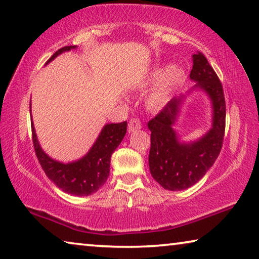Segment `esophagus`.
<instances>
[{
  "label": "esophagus",
  "instance_id": "34e87169",
  "mask_svg": "<svg viewBox=\"0 0 259 259\" xmlns=\"http://www.w3.org/2000/svg\"><path fill=\"white\" fill-rule=\"evenodd\" d=\"M142 127V124H141V121L139 120L138 118H132L130 120V122H128V132L131 133V132H134V131H137V130H140Z\"/></svg>",
  "mask_w": 259,
  "mask_h": 259
}]
</instances>
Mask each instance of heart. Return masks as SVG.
Returning <instances> with one entry per match:
<instances>
[{"instance_id":"b5f03b06","label":"heart","mask_w":259,"mask_h":259,"mask_svg":"<svg viewBox=\"0 0 259 259\" xmlns=\"http://www.w3.org/2000/svg\"><path fill=\"white\" fill-rule=\"evenodd\" d=\"M184 78V71L177 67H160L153 70L148 76V82L157 83V85L149 94L147 102L150 107L158 109L169 101L171 94Z\"/></svg>"}]
</instances>
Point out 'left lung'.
Here are the masks:
<instances>
[{
    "label": "left lung",
    "instance_id": "obj_1",
    "mask_svg": "<svg viewBox=\"0 0 259 259\" xmlns=\"http://www.w3.org/2000/svg\"><path fill=\"white\" fill-rule=\"evenodd\" d=\"M190 78L205 90L213 102V127L197 142L180 143L172 124L178 113L181 98H174L148 121L150 130L149 170L155 181L166 190L181 191L204 177L221 152L226 128L224 88L207 59L201 53L192 55Z\"/></svg>",
    "mask_w": 259,
    "mask_h": 259
}]
</instances>
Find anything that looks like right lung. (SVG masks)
<instances>
[{
    "instance_id": "obj_1",
    "label": "right lung",
    "mask_w": 259,
    "mask_h": 259,
    "mask_svg": "<svg viewBox=\"0 0 259 259\" xmlns=\"http://www.w3.org/2000/svg\"><path fill=\"white\" fill-rule=\"evenodd\" d=\"M75 47L76 46L62 47L55 52L47 62L53 60L62 52ZM31 130H32L35 156L40 163L42 170L45 171L46 176L63 192L73 196H89L105 184L110 174L111 155L125 137L127 121L105 125L90 152L81 160L68 164H63L47 156L39 146L33 124H31Z\"/></svg>"
}]
</instances>
